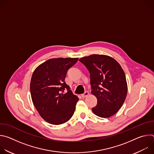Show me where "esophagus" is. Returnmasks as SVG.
<instances>
[{"instance_id": "34e87169", "label": "esophagus", "mask_w": 154, "mask_h": 154, "mask_svg": "<svg viewBox=\"0 0 154 154\" xmlns=\"http://www.w3.org/2000/svg\"><path fill=\"white\" fill-rule=\"evenodd\" d=\"M89 95V93L88 92H87V91H86L84 94H82L81 96H82V97H83V98H85V97H87Z\"/></svg>"}]
</instances>
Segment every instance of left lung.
<instances>
[{"mask_svg": "<svg viewBox=\"0 0 154 154\" xmlns=\"http://www.w3.org/2000/svg\"><path fill=\"white\" fill-rule=\"evenodd\" d=\"M79 61L89 71L91 94L97 99L93 112L104 118L114 115L122 106L127 94L125 75L121 65L105 55L93 54Z\"/></svg>", "mask_w": 154, "mask_h": 154, "instance_id": "1", "label": "left lung"}]
</instances>
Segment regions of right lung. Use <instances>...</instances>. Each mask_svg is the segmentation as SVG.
<instances>
[{
    "label": "right lung",
    "mask_w": 154,
    "mask_h": 154,
    "mask_svg": "<svg viewBox=\"0 0 154 154\" xmlns=\"http://www.w3.org/2000/svg\"><path fill=\"white\" fill-rule=\"evenodd\" d=\"M78 60L49 59L39 65L33 72L30 85L32 102L41 118L51 124L66 122L74 113L79 98L70 90L64 79L68 70ZM65 89L68 92L63 94Z\"/></svg>",
    "instance_id": "1"
}]
</instances>
